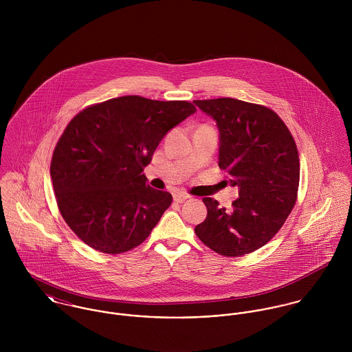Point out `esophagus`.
<instances>
[{"mask_svg":"<svg viewBox=\"0 0 352 352\" xmlns=\"http://www.w3.org/2000/svg\"><path fill=\"white\" fill-rule=\"evenodd\" d=\"M187 199H190V197L186 195V194L177 192V194L173 195V201H176V203H183V201H186Z\"/></svg>","mask_w":352,"mask_h":352,"instance_id":"34e87169","label":"esophagus"}]
</instances>
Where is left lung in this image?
<instances>
[{"label":"left lung","mask_w":352,"mask_h":352,"mask_svg":"<svg viewBox=\"0 0 352 352\" xmlns=\"http://www.w3.org/2000/svg\"><path fill=\"white\" fill-rule=\"evenodd\" d=\"M219 130V168L240 195L232 210L203 198L206 219L195 228L201 243L222 256L240 257L265 245L296 206L300 155L296 141L271 108L219 98L194 101Z\"/></svg>","instance_id":"obj_1"}]
</instances>
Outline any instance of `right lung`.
<instances>
[{
	"instance_id": "obj_1",
	"label": "right lung",
	"mask_w": 352,
	"mask_h": 352,
	"mask_svg": "<svg viewBox=\"0 0 352 352\" xmlns=\"http://www.w3.org/2000/svg\"><path fill=\"white\" fill-rule=\"evenodd\" d=\"M197 111L190 101L122 96L88 105L66 126L50 173L62 218L87 245L118 254L142 244L172 195L142 173L164 135Z\"/></svg>"
}]
</instances>
